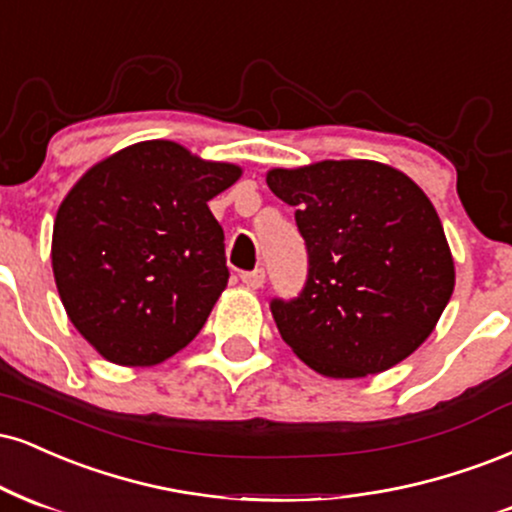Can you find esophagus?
<instances>
[{"label": "esophagus", "mask_w": 512, "mask_h": 512, "mask_svg": "<svg viewBox=\"0 0 512 512\" xmlns=\"http://www.w3.org/2000/svg\"><path fill=\"white\" fill-rule=\"evenodd\" d=\"M242 282L249 290H261L263 282H266V270H251V273H242Z\"/></svg>", "instance_id": "obj_1"}]
</instances>
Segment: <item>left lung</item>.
<instances>
[{
	"label": "left lung",
	"instance_id": "8db88e82",
	"mask_svg": "<svg viewBox=\"0 0 512 512\" xmlns=\"http://www.w3.org/2000/svg\"><path fill=\"white\" fill-rule=\"evenodd\" d=\"M266 184L309 249L294 302L270 304L282 340L328 378L400 364L434 333L455 287V261L434 203L405 172L376 160L273 167Z\"/></svg>",
	"mask_w": 512,
	"mask_h": 512
}]
</instances>
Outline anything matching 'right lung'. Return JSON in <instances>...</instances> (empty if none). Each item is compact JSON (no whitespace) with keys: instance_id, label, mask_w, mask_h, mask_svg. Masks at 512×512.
<instances>
[{"instance_id":"right-lung-1","label":"right lung","mask_w":512,"mask_h":512,"mask_svg":"<svg viewBox=\"0 0 512 512\" xmlns=\"http://www.w3.org/2000/svg\"><path fill=\"white\" fill-rule=\"evenodd\" d=\"M242 172L153 138L71 186L54 218L52 273L66 316L102 359L155 366L196 338L230 278L208 201Z\"/></svg>"}]
</instances>
